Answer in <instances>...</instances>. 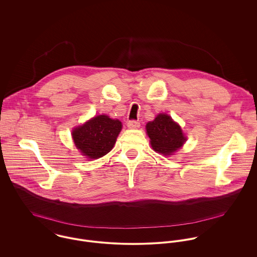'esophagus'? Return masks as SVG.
<instances>
[{
	"instance_id": "obj_1",
	"label": "esophagus",
	"mask_w": 257,
	"mask_h": 257,
	"mask_svg": "<svg viewBox=\"0 0 257 257\" xmlns=\"http://www.w3.org/2000/svg\"><path fill=\"white\" fill-rule=\"evenodd\" d=\"M126 125H127V127H130V128H139L140 125H141V123H140V121L133 119V120H128L127 123H126Z\"/></svg>"
}]
</instances>
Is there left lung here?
I'll return each mask as SVG.
<instances>
[{"mask_svg":"<svg viewBox=\"0 0 257 257\" xmlns=\"http://www.w3.org/2000/svg\"><path fill=\"white\" fill-rule=\"evenodd\" d=\"M147 132L152 148L165 155L176 151L186 141L180 125L165 113H160L154 120L147 122Z\"/></svg>","mask_w":257,"mask_h":257,"instance_id":"obj_1","label":"left lung"}]
</instances>
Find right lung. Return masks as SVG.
Returning a JSON list of instances; mask_svg holds the SVG:
<instances>
[{
	"label": "right lung",
	"mask_w": 257,
	"mask_h": 257,
	"mask_svg": "<svg viewBox=\"0 0 257 257\" xmlns=\"http://www.w3.org/2000/svg\"><path fill=\"white\" fill-rule=\"evenodd\" d=\"M120 130L118 119L101 114L74 130V144L88 158L97 159L110 152Z\"/></svg>",
	"instance_id": "obj_1"
}]
</instances>
